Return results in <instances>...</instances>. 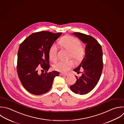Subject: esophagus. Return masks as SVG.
<instances>
[{"instance_id": "1", "label": "esophagus", "mask_w": 124, "mask_h": 124, "mask_svg": "<svg viewBox=\"0 0 124 124\" xmlns=\"http://www.w3.org/2000/svg\"><path fill=\"white\" fill-rule=\"evenodd\" d=\"M60 75H62V76H67L68 75V74H67V73H61Z\"/></svg>"}]
</instances>
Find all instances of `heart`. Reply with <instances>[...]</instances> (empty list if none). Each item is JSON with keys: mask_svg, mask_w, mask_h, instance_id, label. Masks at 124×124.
<instances>
[{"mask_svg": "<svg viewBox=\"0 0 124 124\" xmlns=\"http://www.w3.org/2000/svg\"><path fill=\"white\" fill-rule=\"evenodd\" d=\"M59 43L62 47L70 52V57H71L76 63H80L83 61L85 54V50L81 45L79 39L73 36L67 35L59 40ZM57 52L56 45H52L49 50V57L52 61L56 60ZM73 65V62L71 60L59 61L54 65L53 68L56 71L66 72L72 67Z\"/></svg>", "mask_w": 124, "mask_h": 124, "instance_id": "1", "label": "heart"}]
</instances>
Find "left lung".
Returning a JSON list of instances; mask_svg holds the SVG:
<instances>
[{"mask_svg":"<svg viewBox=\"0 0 124 124\" xmlns=\"http://www.w3.org/2000/svg\"><path fill=\"white\" fill-rule=\"evenodd\" d=\"M85 43V54L80 65L73 70L77 73L83 68L82 76H76V83L70 86L71 90L80 95H85L92 90L98 83L103 69L101 46L93 37L80 32L73 33Z\"/></svg>","mask_w":124,"mask_h":124,"instance_id":"8db88e82","label":"left lung"}]
</instances>
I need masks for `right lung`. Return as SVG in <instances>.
<instances>
[{
  "instance_id": "right-lung-1",
  "label": "right lung",
  "mask_w": 124,
  "mask_h": 124,
  "mask_svg": "<svg viewBox=\"0 0 124 124\" xmlns=\"http://www.w3.org/2000/svg\"><path fill=\"white\" fill-rule=\"evenodd\" d=\"M61 34L45 31L38 32L31 34L20 44L17 73L23 86L30 93L35 95L46 93L51 89L55 77L59 75L56 71L48 73L47 71L50 68L49 49ZM39 69L42 70L41 74L38 71Z\"/></svg>"
}]
</instances>
